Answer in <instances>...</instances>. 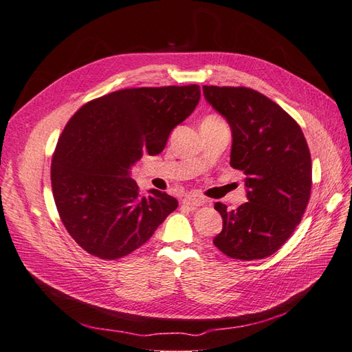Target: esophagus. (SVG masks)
I'll use <instances>...</instances> for the list:
<instances>
[{"label":"esophagus","instance_id":"esophagus-1","mask_svg":"<svg viewBox=\"0 0 352 352\" xmlns=\"http://www.w3.org/2000/svg\"><path fill=\"white\" fill-rule=\"evenodd\" d=\"M207 202H208L207 199L201 198V196H198V195H187L186 198L183 199V204H184V206L190 207V208L201 207V206H204V204H207Z\"/></svg>","mask_w":352,"mask_h":352}]
</instances>
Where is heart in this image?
<instances>
[{
    "instance_id": "1",
    "label": "heart",
    "mask_w": 352,
    "mask_h": 352,
    "mask_svg": "<svg viewBox=\"0 0 352 352\" xmlns=\"http://www.w3.org/2000/svg\"><path fill=\"white\" fill-rule=\"evenodd\" d=\"M202 122H223V120L219 116H207Z\"/></svg>"
}]
</instances>
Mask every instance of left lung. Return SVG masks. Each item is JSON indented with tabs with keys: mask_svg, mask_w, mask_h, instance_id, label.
I'll list each match as a JSON object with an SVG mask.
<instances>
[{
	"mask_svg": "<svg viewBox=\"0 0 352 352\" xmlns=\"http://www.w3.org/2000/svg\"><path fill=\"white\" fill-rule=\"evenodd\" d=\"M204 96L232 130L231 166L246 175L248 202L214 208L223 228L214 246L241 261L273 255L303 217L312 189V159L298 122L248 87L204 85Z\"/></svg>",
	"mask_w": 352,
	"mask_h": 352,
	"instance_id": "1",
	"label": "left lung"
}]
</instances>
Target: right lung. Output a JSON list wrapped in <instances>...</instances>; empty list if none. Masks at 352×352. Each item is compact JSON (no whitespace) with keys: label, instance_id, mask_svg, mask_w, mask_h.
Listing matches in <instances>:
<instances>
[{"label":"right lung","instance_id":"add662e5","mask_svg":"<svg viewBox=\"0 0 352 352\" xmlns=\"http://www.w3.org/2000/svg\"><path fill=\"white\" fill-rule=\"evenodd\" d=\"M199 85L118 89L75 112L52 154L51 183L61 222L89 255L118 259L157 230L178 201L129 177L144 153L156 156L199 102Z\"/></svg>","mask_w":352,"mask_h":352}]
</instances>
